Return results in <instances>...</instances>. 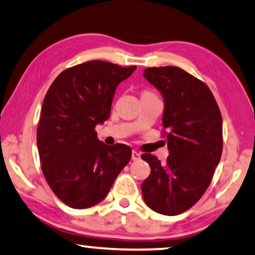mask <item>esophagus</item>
<instances>
[{"label":"esophagus","instance_id":"1","mask_svg":"<svg viewBox=\"0 0 255 255\" xmlns=\"http://www.w3.org/2000/svg\"><path fill=\"white\" fill-rule=\"evenodd\" d=\"M140 157H141V155L138 154L137 151L133 150V152H131V159H133V161H138V159H140Z\"/></svg>","mask_w":255,"mask_h":255}]
</instances>
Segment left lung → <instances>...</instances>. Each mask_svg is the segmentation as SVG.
<instances>
[{
    "label": "left lung",
    "instance_id": "obj_1",
    "mask_svg": "<svg viewBox=\"0 0 255 255\" xmlns=\"http://www.w3.org/2000/svg\"><path fill=\"white\" fill-rule=\"evenodd\" d=\"M143 77L164 98L162 134L170 155L165 163L141 155L150 165L142 195L155 212L176 216L195 205L212 181L223 151L222 114L208 85L179 67H148Z\"/></svg>",
    "mask_w": 255,
    "mask_h": 255
}]
</instances>
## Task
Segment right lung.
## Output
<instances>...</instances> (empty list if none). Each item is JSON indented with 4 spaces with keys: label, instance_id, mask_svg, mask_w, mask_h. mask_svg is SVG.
Returning a JSON list of instances; mask_svg holds the SVG:
<instances>
[{
    "label": "right lung",
    "instance_id": "right-lung-1",
    "mask_svg": "<svg viewBox=\"0 0 255 255\" xmlns=\"http://www.w3.org/2000/svg\"><path fill=\"white\" fill-rule=\"evenodd\" d=\"M135 69L91 60L64 70L47 90L37 127L40 167L54 195L70 208L100 203L129 162L131 149L103 143L96 126L110 118L118 85Z\"/></svg>",
    "mask_w": 255,
    "mask_h": 255
}]
</instances>
